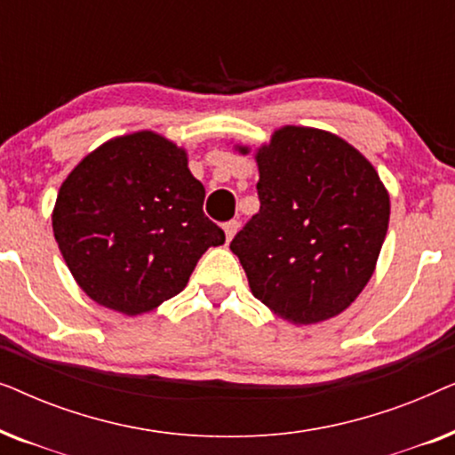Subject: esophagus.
Returning <instances> with one entry per match:
<instances>
[{
  "mask_svg": "<svg viewBox=\"0 0 455 455\" xmlns=\"http://www.w3.org/2000/svg\"><path fill=\"white\" fill-rule=\"evenodd\" d=\"M238 228H240V223L235 221V220L228 221V223H223V232H226V240H228V242L234 238L235 232H238Z\"/></svg>",
  "mask_w": 455,
  "mask_h": 455,
  "instance_id": "1",
  "label": "esophagus"
}]
</instances>
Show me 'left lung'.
<instances>
[{
    "label": "left lung",
    "instance_id": "obj_1",
    "mask_svg": "<svg viewBox=\"0 0 455 455\" xmlns=\"http://www.w3.org/2000/svg\"><path fill=\"white\" fill-rule=\"evenodd\" d=\"M246 153V147H240ZM260 209L232 240L254 298L294 325L339 315L375 271L389 195L363 153L283 126L257 151Z\"/></svg>",
    "mask_w": 455,
    "mask_h": 455
}]
</instances>
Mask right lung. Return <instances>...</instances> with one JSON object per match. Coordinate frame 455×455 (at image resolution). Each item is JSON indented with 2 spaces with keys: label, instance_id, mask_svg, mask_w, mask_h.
Instances as JSON below:
<instances>
[{
  "label": "right lung",
  "instance_id": "add662e5",
  "mask_svg": "<svg viewBox=\"0 0 455 455\" xmlns=\"http://www.w3.org/2000/svg\"><path fill=\"white\" fill-rule=\"evenodd\" d=\"M203 201L184 148L142 130L74 167L55 201L53 235L91 300L136 316L180 294L207 248L226 242Z\"/></svg>",
  "mask_w": 455,
  "mask_h": 455
}]
</instances>
